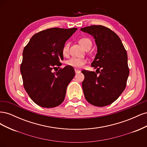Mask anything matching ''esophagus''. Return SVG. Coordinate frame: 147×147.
Listing matches in <instances>:
<instances>
[{
  "label": "esophagus",
  "mask_w": 147,
  "mask_h": 147,
  "mask_svg": "<svg viewBox=\"0 0 147 147\" xmlns=\"http://www.w3.org/2000/svg\"><path fill=\"white\" fill-rule=\"evenodd\" d=\"M75 72L76 74H78L80 72V70L79 69H75Z\"/></svg>",
  "instance_id": "34e87169"
}]
</instances>
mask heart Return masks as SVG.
I'll list each match as a JSON object with an SVG mask.
<instances>
[{"label": "heart", "instance_id": "obj_1", "mask_svg": "<svg viewBox=\"0 0 147 147\" xmlns=\"http://www.w3.org/2000/svg\"><path fill=\"white\" fill-rule=\"evenodd\" d=\"M79 43L80 45L84 48L86 49L87 48L91 47L92 45V42L90 38H82L79 40ZM69 49V42H66L62 49V53L64 56H66L68 55ZM86 63V60L84 59L77 58V57H72L66 61V64L69 66L73 67L80 68L83 66V65Z\"/></svg>", "mask_w": 147, "mask_h": 147}]
</instances>
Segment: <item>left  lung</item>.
I'll use <instances>...</instances> for the list:
<instances>
[{"instance_id": "1", "label": "left lung", "mask_w": 147, "mask_h": 147, "mask_svg": "<svg viewBox=\"0 0 147 147\" xmlns=\"http://www.w3.org/2000/svg\"><path fill=\"white\" fill-rule=\"evenodd\" d=\"M80 30L95 39L97 53L91 66L99 73L97 75L95 72L82 71L84 75L82 82L84 97L94 106L110 105L118 98L126 86L129 74L127 52L117 34L108 28L93 25Z\"/></svg>"}]
</instances>
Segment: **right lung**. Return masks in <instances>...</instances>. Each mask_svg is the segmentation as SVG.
<instances>
[{
	"label": "right lung",
	"instance_id": "right-lung-1",
	"mask_svg": "<svg viewBox=\"0 0 147 147\" xmlns=\"http://www.w3.org/2000/svg\"><path fill=\"white\" fill-rule=\"evenodd\" d=\"M77 28H54L42 30L31 37L23 53L20 71L26 91L35 104L53 108L64 100L67 87L75 76L72 67L61 65L62 49ZM58 70V69H57Z\"/></svg>",
	"mask_w": 147,
	"mask_h": 147
}]
</instances>
